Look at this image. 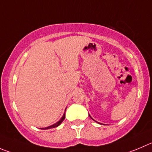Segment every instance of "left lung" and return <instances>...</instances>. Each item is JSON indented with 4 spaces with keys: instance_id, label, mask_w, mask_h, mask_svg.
I'll list each match as a JSON object with an SVG mask.
<instances>
[{
    "instance_id": "left-lung-1",
    "label": "left lung",
    "mask_w": 152,
    "mask_h": 152,
    "mask_svg": "<svg viewBox=\"0 0 152 152\" xmlns=\"http://www.w3.org/2000/svg\"><path fill=\"white\" fill-rule=\"evenodd\" d=\"M89 116H90V117H91V115H89ZM91 119H93V118H92L91 117ZM93 120H94V119H93ZM96 122H97V121H96ZM97 123H98V122H97ZM99 124H100V123H99Z\"/></svg>"
}]
</instances>
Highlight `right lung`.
Masks as SVG:
<instances>
[{
    "instance_id": "right-lung-1",
    "label": "right lung",
    "mask_w": 152,
    "mask_h": 152,
    "mask_svg": "<svg viewBox=\"0 0 152 152\" xmlns=\"http://www.w3.org/2000/svg\"><path fill=\"white\" fill-rule=\"evenodd\" d=\"M65 111H66V110H65ZM65 118V112L64 113L63 116H62L61 118V119L59 120L58 121H57L56 123H55L54 124H52V125L51 126H49V127H44V128H41L42 130H48V129H51V128H54V127H58L59 125H60L61 124L62 122H63V121L64 120Z\"/></svg>"
}]
</instances>
